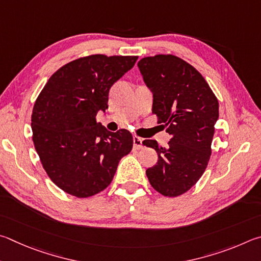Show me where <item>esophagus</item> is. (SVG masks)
Here are the masks:
<instances>
[{
    "label": "esophagus",
    "mask_w": 261,
    "mask_h": 261,
    "mask_svg": "<svg viewBox=\"0 0 261 261\" xmlns=\"http://www.w3.org/2000/svg\"><path fill=\"white\" fill-rule=\"evenodd\" d=\"M133 144H134V148L135 149H141V148L143 147L142 139L139 138V136H134V138H133Z\"/></svg>",
    "instance_id": "obj_1"
}]
</instances>
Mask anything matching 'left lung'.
Instances as JSON below:
<instances>
[{
  "label": "left lung",
  "mask_w": 261,
  "mask_h": 261,
  "mask_svg": "<svg viewBox=\"0 0 261 261\" xmlns=\"http://www.w3.org/2000/svg\"><path fill=\"white\" fill-rule=\"evenodd\" d=\"M144 84L153 95L152 113L171 135L168 145L144 140L158 162L147 170L158 193L176 197L196 185L206 168L219 118V103L202 74L173 55L144 57L138 63Z\"/></svg>",
  "instance_id": "8db88e82"
}]
</instances>
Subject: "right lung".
<instances>
[{"label":"right lung","mask_w":261,"mask_h":261,"mask_svg":"<svg viewBox=\"0 0 261 261\" xmlns=\"http://www.w3.org/2000/svg\"><path fill=\"white\" fill-rule=\"evenodd\" d=\"M138 58L91 55L75 59L55 72L36 98L34 147L48 176L65 193L79 198L100 193L133 148L129 132H109L96 122V114L105 112L110 88Z\"/></svg>","instance_id":"right-lung-1"}]
</instances>
